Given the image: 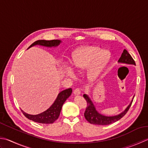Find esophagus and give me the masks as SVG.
Segmentation results:
<instances>
[{
    "mask_svg": "<svg viewBox=\"0 0 148 148\" xmlns=\"http://www.w3.org/2000/svg\"><path fill=\"white\" fill-rule=\"evenodd\" d=\"M74 95H80L81 94V90L79 88H76L74 90Z\"/></svg>",
    "mask_w": 148,
    "mask_h": 148,
    "instance_id": "obj_1",
    "label": "esophagus"
}]
</instances>
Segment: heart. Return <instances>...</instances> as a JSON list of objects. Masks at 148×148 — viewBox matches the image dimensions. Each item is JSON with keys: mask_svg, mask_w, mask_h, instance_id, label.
<instances>
[{"mask_svg": "<svg viewBox=\"0 0 148 148\" xmlns=\"http://www.w3.org/2000/svg\"><path fill=\"white\" fill-rule=\"evenodd\" d=\"M111 54L108 51L95 46H86L77 49L72 54L71 64L77 71L85 70L90 65L88 71V77L94 80L108 63ZM65 73L68 76L74 77V72L70 68H66Z\"/></svg>", "mask_w": 148, "mask_h": 148, "instance_id": "heart-1", "label": "heart"}]
</instances>
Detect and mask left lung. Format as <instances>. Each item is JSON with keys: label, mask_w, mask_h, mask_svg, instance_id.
Segmentation results:
<instances>
[{"label": "left lung", "mask_w": 148, "mask_h": 148, "mask_svg": "<svg viewBox=\"0 0 148 148\" xmlns=\"http://www.w3.org/2000/svg\"><path fill=\"white\" fill-rule=\"evenodd\" d=\"M118 62L135 65L134 60L133 59L131 55L129 54L126 49H124L123 53L121 54V56ZM83 97L85 98L86 102H87V107H86L85 114H84L86 120L90 124H97V125H108V124L114 123L121 119L128 112L133 102L132 100L128 107L123 112H121L120 114L115 115V116H105V115L101 114L100 113L96 110V108H95L92 100L90 99L87 95L84 94Z\"/></svg>", "instance_id": "8db88e82"}]
</instances>
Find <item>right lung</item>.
<instances>
[{"label": "right lung", "mask_w": 148, "mask_h": 148, "mask_svg": "<svg viewBox=\"0 0 148 148\" xmlns=\"http://www.w3.org/2000/svg\"><path fill=\"white\" fill-rule=\"evenodd\" d=\"M60 43L61 40H37V41L34 42L33 43H32L29 48L36 45H40L48 47H56V46L60 45ZM72 91V88H70L60 92L53 105L49 107V108H48L47 110L41 113V114L38 115H30L24 112L21 110L22 112L25 115V117L36 123L42 124L53 123L55 121L58 119L63 103H65L66 99L71 95Z\"/></svg>", "instance_id": "obj_1"}]
</instances>
